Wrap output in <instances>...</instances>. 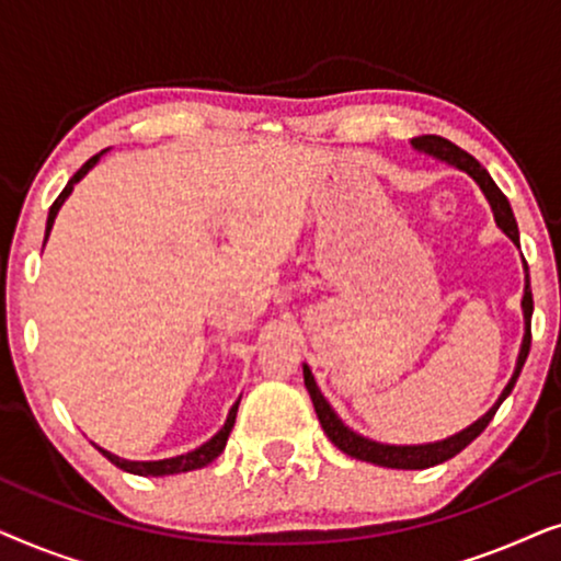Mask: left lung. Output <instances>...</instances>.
Returning a JSON list of instances; mask_svg holds the SVG:
<instances>
[{
	"mask_svg": "<svg viewBox=\"0 0 561 561\" xmlns=\"http://www.w3.org/2000/svg\"><path fill=\"white\" fill-rule=\"evenodd\" d=\"M411 142H413V148L424 150V152H428V156L447 160V163L457 165L459 171L470 173L472 179L480 183V188L485 191L488 202L495 211L497 227H501L503 232L518 244V225H516V217H513V211H511L508 198H505L503 191L495 186V181L490 179V173L480 165V160H474L470 152L457 148L455 142L444 140V137H439V135H421V137H413ZM526 271H528V267H526ZM531 313H534V298H531V290H528V278H526V294H524L526 334H524V344H520L516 373H513L511 382L505 386L503 396L497 398V403L493 405V409H490L480 421H474L472 426H467L465 432H459L455 436H449V439L436 442V444H421V447H390V444H378V442L365 439V436L350 432V428L344 426L340 419H336L332 405L327 403V398L321 396L317 382H313L311 370L304 365V382H306V390H309V396H311L313 411H317V416L321 421V428H324V434L329 436V439H332L336 449H342L344 455H350L355 459H363V462H373V465H380V467H393V470H426V467L447 462V459L459 455V451H462L467 444L474 442L482 432H485V426L490 424V421H493L495 411L501 409V403L505 401V398H508L513 386H516L520 367H524L526 357H528V350H531Z\"/></svg>",
	"mask_w": 561,
	"mask_h": 561,
	"instance_id": "obj_1",
	"label": "left lung"
}]
</instances>
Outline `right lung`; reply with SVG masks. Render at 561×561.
Returning <instances> with one entry per match:
<instances>
[{
	"label": "right lung",
	"mask_w": 561,
	"mask_h": 561,
	"mask_svg": "<svg viewBox=\"0 0 561 561\" xmlns=\"http://www.w3.org/2000/svg\"><path fill=\"white\" fill-rule=\"evenodd\" d=\"M99 156H102V152H99ZM99 156L89 158L87 163H83V165L79 168V171L73 173V179L66 183V188L60 191L56 202H53V206H50V214H48V227H45V240H48L50 227H53V219H56V214H58V209H60V204L66 202V196L71 194L73 183H76V181H81L83 175L89 173V168H94V163L99 160ZM43 244H45V242H43ZM237 405H240V401H237V403L232 405V411H229V416H227V424L219 428V434H214L209 442L202 444V447L194 449V451H188V455L171 457V459H158V462H129V459H119V457H114V455H110V451H104V449H99V451H102V455H104L106 459H110L112 465H117L119 470L133 472V474H142V478H150V474H152V478H160V474H179V472L198 470V467H206L209 462H214V459H217V457L221 455V451H225V447H227V439H229V432H232L234 419H237Z\"/></svg>",
	"instance_id": "add662e5"
}]
</instances>
